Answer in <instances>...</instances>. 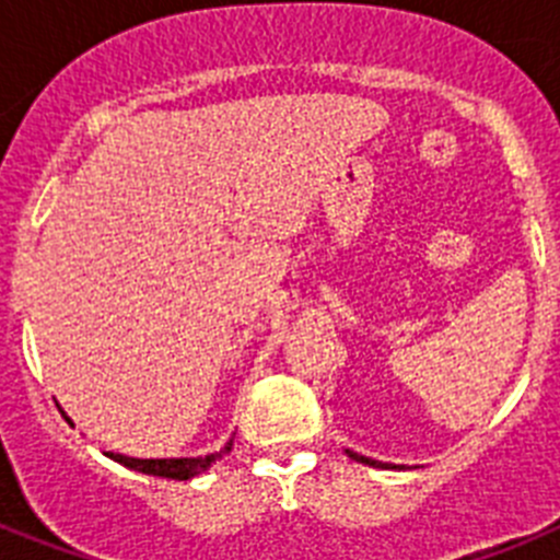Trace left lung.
<instances>
[{"mask_svg":"<svg viewBox=\"0 0 560 560\" xmlns=\"http://www.w3.org/2000/svg\"><path fill=\"white\" fill-rule=\"evenodd\" d=\"M345 454H348L350 459H355V463H361V465H370V468H398V471H400V465H393V463H378V459H373V457H364V454H355V452H350V448H345Z\"/></svg>","mask_w":560,"mask_h":560,"instance_id":"left-lung-1","label":"left lung"}]
</instances>
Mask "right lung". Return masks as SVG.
I'll use <instances>...</instances> for the list:
<instances>
[{
  "instance_id": "add662e5",
  "label": "right lung",
  "mask_w": 560,
  "mask_h": 560,
  "mask_svg": "<svg viewBox=\"0 0 560 560\" xmlns=\"http://www.w3.org/2000/svg\"><path fill=\"white\" fill-rule=\"evenodd\" d=\"M61 415L67 418V423H72L69 420V415L63 412ZM232 440L230 438L224 443V448L221 452H212V454H205V457H167V459H140V457H126V454H114V452H103L108 459H114V463L126 465V468H131V471H140V474H148V477H165V479H192L199 477V474H205L207 468H210L215 459H221V454H230L232 452Z\"/></svg>"
}]
</instances>
